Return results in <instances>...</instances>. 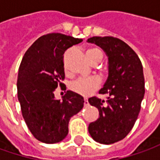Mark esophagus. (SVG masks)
<instances>
[{"label":"esophagus","instance_id":"34e87169","mask_svg":"<svg viewBox=\"0 0 160 160\" xmlns=\"http://www.w3.org/2000/svg\"><path fill=\"white\" fill-rule=\"evenodd\" d=\"M83 102H84V105H85V106H87V105L89 104V102H88V100H87V99H84V100H83Z\"/></svg>","mask_w":160,"mask_h":160}]
</instances>
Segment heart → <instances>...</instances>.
Here are the masks:
<instances>
[{
  "label": "heart",
  "mask_w": 160,
  "mask_h": 160,
  "mask_svg": "<svg viewBox=\"0 0 160 160\" xmlns=\"http://www.w3.org/2000/svg\"><path fill=\"white\" fill-rule=\"evenodd\" d=\"M98 56H102V52L100 50L92 49L87 52V58L90 62H92V60ZM100 84H101V81L98 77L78 78L71 83L70 89L77 94L88 97L92 95L99 88Z\"/></svg>",
  "instance_id": "1"
}]
</instances>
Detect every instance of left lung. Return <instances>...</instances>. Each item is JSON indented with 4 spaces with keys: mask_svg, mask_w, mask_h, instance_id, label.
Returning a JSON list of instances; mask_svg holds the SVG:
<instances>
[{
    "mask_svg": "<svg viewBox=\"0 0 160 160\" xmlns=\"http://www.w3.org/2000/svg\"><path fill=\"white\" fill-rule=\"evenodd\" d=\"M87 42L101 47L108 59L107 81L99 92L107 94V101L88 100L100 115L88 131L97 142L111 144L125 138L138 118L145 92L142 65L132 48L118 38L93 36Z\"/></svg>",
    "mask_w": 160,
    "mask_h": 160,
    "instance_id": "left-lung-1",
    "label": "left lung"
}]
</instances>
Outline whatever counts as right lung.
I'll use <instances>...</instances> for the list:
<instances>
[{"mask_svg":"<svg viewBox=\"0 0 160 160\" xmlns=\"http://www.w3.org/2000/svg\"><path fill=\"white\" fill-rule=\"evenodd\" d=\"M82 39L52 33L41 36L25 53L18 75V98L22 116L32 134L45 143L61 142L70 118L83 107V98L67 91L57 100L54 91L65 78L63 55Z\"/></svg>","mask_w":160,"mask_h":160,"instance_id":"right-lung-1","label":"right lung"}]
</instances>
